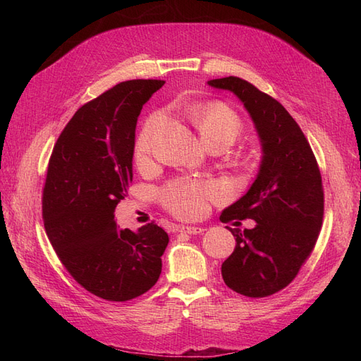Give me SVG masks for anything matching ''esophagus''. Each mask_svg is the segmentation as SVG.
Wrapping results in <instances>:
<instances>
[{
  "label": "esophagus",
  "instance_id": "1",
  "mask_svg": "<svg viewBox=\"0 0 361 361\" xmlns=\"http://www.w3.org/2000/svg\"><path fill=\"white\" fill-rule=\"evenodd\" d=\"M180 232L183 233H190V235H199L203 233L204 228L203 227H197V226H182Z\"/></svg>",
  "mask_w": 361,
  "mask_h": 361
}]
</instances>
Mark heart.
Instances as JSON below:
<instances>
[{
    "label": "heart",
    "instance_id": "1",
    "mask_svg": "<svg viewBox=\"0 0 361 361\" xmlns=\"http://www.w3.org/2000/svg\"><path fill=\"white\" fill-rule=\"evenodd\" d=\"M188 113L207 145L216 143V141L232 145L244 130L243 118L231 105L223 101L192 104L188 108ZM162 120L164 114L157 111L150 114L145 125L141 126L134 146V157L138 162H146L150 158L155 134ZM218 195H220V188L215 183L178 179L170 182L162 190V202L174 215L180 218H197L204 214L207 200L216 199Z\"/></svg>",
    "mask_w": 361,
    "mask_h": 361
}]
</instances>
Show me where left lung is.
<instances>
[{
  "instance_id": "left-lung-1",
  "label": "left lung",
  "mask_w": 361,
  "mask_h": 361,
  "mask_svg": "<svg viewBox=\"0 0 361 361\" xmlns=\"http://www.w3.org/2000/svg\"><path fill=\"white\" fill-rule=\"evenodd\" d=\"M207 84L239 97L264 152L253 185L220 216L223 223L256 221L244 233L227 226L236 245L223 262L221 276L228 288L245 297H269L297 277L318 241L324 218L321 171L301 128L274 97L238 76Z\"/></svg>"
}]
</instances>
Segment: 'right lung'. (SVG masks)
Instances as JSON below:
<instances>
[{"label":"right lung","mask_w":361,"mask_h":361,"mask_svg":"<svg viewBox=\"0 0 361 361\" xmlns=\"http://www.w3.org/2000/svg\"><path fill=\"white\" fill-rule=\"evenodd\" d=\"M166 84L130 80L84 104L63 129L43 187V224L63 267L106 301H129L155 285L169 235L155 223L117 231L114 209L133 182L141 108Z\"/></svg>","instance_id":"add662e5"}]
</instances>
